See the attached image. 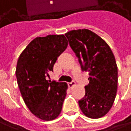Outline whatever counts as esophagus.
Here are the masks:
<instances>
[{"instance_id":"34e87169","label":"esophagus","mask_w":131,"mask_h":131,"mask_svg":"<svg viewBox=\"0 0 131 131\" xmlns=\"http://www.w3.org/2000/svg\"><path fill=\"white\" fill-rule=\"evenodd\" d=\"M67 84H68L69 87L72 88V86H74L76 84V83H75L74 81H71V82H68V83H67Z\"/></svg>"}]
</instances>
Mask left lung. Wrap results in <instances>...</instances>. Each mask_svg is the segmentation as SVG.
<instances>
[{
    "label": "left lung",
    "mask_w": 131,
    "mask_h": 131,
    "mask_svg": "<svg viewBox=\"0 0 131 131\" xmlns=\"http://www.w3.org/2000/svg\"><path fill=\"white\" fill-rule=\"evenodd\" d=\"M65 36L81 69L90 76L85 96L79 101L80 109L89 118L103 117L113 106L118 88V67L113 52L101 37L87 29L71 30Z\"/></svg>",
    "instance_id": "left-lung-1"
}]
</instances>
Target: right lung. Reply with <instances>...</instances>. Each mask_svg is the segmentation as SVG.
Wrapping results in <instances>:
<instances>
[{"instance_id": "add662e5", "label": "right lung", "mask_w": 131, "mask_h": 131, "mask_svg": "<svg viewBox=\"0 0 131 131\" xmlns=\"http://www.w3.org/2000/svg\"><path fill=\"white\" fill-rule=\"evenodd\" d=\"M67 45L64 35L36 37L18 58L15 75L22 97L32 113L43 121L55 119L62 108L67 84L46 77Z\"/></svg>"}]
</instances>
